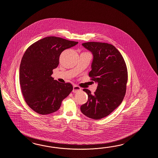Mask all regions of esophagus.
Returning a JSON list of instances; mask_svg holds the SVG:
<instances>
[{
  "label": "esophagus",
  "mask_w": 158,
  "mask_h": 158,
  "mask_svg": "<svg viewBox=\"0 0 158 158\" xmlns=\"http://www.w3.org/2000/svg\"><path fill=\"white\" fill-rule=\"evenodd\" d=\"M81 91V88L77 85H74L73 87V93H76Z\"/></svg>",
  "instance_id": "obj_1"
}]
</instances>
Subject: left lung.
<instances>
[{"mask_svg": "<svg viewBox=\"0 0 158 158\" xmlns=\"http://www.w3.org/2000/svg\"><path fill=\"white\" fill-rule=\"evenodd\" d=\"M82 46L93 54L89 77L98 83L96 91L88 89V101L81 105V112L93 119H100L110 115L122 102L126 92L128 72L122 54L107 43H85Z\"/></svg>", "mask_w": 158, "mask_h": 158, "instance_id": "obj_1", "label": "left lung"}]
</instances>
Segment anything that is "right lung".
I'll list each match as a JSON object with an SVG mask.
<instances>
[{
    "label": "right lung",
    "mask_w": 158,
    "mask_h": 158,
    "mask_svg": "<svg viewBox=\"0 0 158 158\" xmlns=\"http://www.w3.org/2000/svg\"><path fill=\"white\" fill-rule=\"evenodd\" d=\"M77 43L48 36L31 44L23 55L19 69L21 90L27 105L38 114L47 115L58 111L73 91L70 83H60L51 75L62 52Z\"/></svg>",
    "instance_id": "right-lung-1"
}]
</instances>
